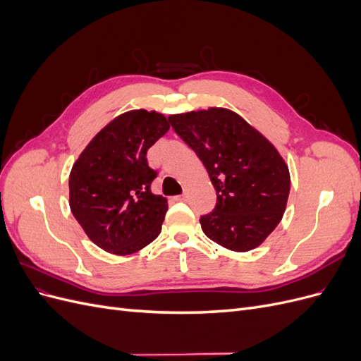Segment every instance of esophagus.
I'll return each mask as SVG.
<instances>
[{
	"label": "esophagus",
	"instance_id": "esophagus-1",
	"mask_svg": "<svg viewBox=\"0 0 361 361\" xmlns=\"http://www.w3.org/2000/svg\"><path fill=\"white\" fill-rule=\"evenodd\" d=\"M176 200H178V202H183V200H187V194H182V195H178V197H176Z\"/></svg>",
	"mask_w": 361,
	"mask_h": 361
}]
</instances>
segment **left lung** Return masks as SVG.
Segmentation results:
<instances>
[{
    "label": "left lung",
    "mask_w": 361,
    "mask_h": 361,
    "mask_svg": "<svg viewBox=\"0 0 361 361\" xmlns=\"http://www.w3.org/2000/svg\"><path fill=\"white\" fill-rule=\"evenodd\" d=\"M171 128L209 174L214 211L200 216L204 235L232 251L259 247L280 223L290 190L289 169L257 129L227 108L171 114Z\"/></svg>",
    "instance_id": "8db88e82"
}]
</instances>
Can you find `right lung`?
Masks as SVG:
<instances>
[{"label": "right lung", "mask_w": 361, "mask_h": 361, "mask_svg": "<svg viewBox=\"0 0 361 361\" xmlns=\"http://www.w3.org/2000/svg\"><path fill=\"white\" fill-rule=\"evenodd\" d=\"M169 129L161 113H123L93 137L73 164L71 211L90 241L108 253L133 255L161 233L169 203L150 191L157 171L146 154Z\"/></svg>", "instance_id": "right-lung-1"}]
</instances>
